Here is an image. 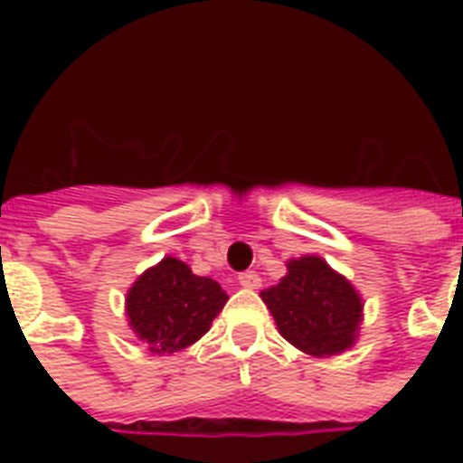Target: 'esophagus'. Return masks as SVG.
Here are the masks:
<instances>
[{"label": "esophagus", "mask_w": 463, "mask_h": 463, "mask_svg": "<svg viewBox=\"0 0 463 463\" xmlns=\"http://www.w3.org/2000/svg\"><path fill=\"white\" fill-rule=\"evenodd\" d=\"M238 283L240 286H242V288H260L261 286V279L257 274H254V271H245V274H240L238 276Z\"/></svg>", "instance_id": "34e87169"}]
</instances>
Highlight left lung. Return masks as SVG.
I'll list each match as a JSON object with an SVG mask.
<instances>
[{"instance_id":"obj_1","label":"left lung","mask_w":463,"mask_h":463,"mask_svg":"<svg viewBox=\"0 0 463 463\" xmlns=\"http://www.w3.org/2000/svg\"><path fill=\"white\" fill-rule=\"evenodd\" d=\"M288 274L260 296L281 336L312 358H331L355 345L363 298L344 274L317 254L286 261Z\"/></svg>"}]
</instances>
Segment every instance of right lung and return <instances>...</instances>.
Wrapping results in <instances>:
<instances>
[{"label": "right lung", "mask_w": 463, "mask_h": 463, "mask_svg": "<svg viewBox=\"0 0 463 463\" xmlns=\"http://www.w3.org/2000/svg\"><path fill=\"white\" fill-rule=\"evenodd\" d=\"M225 303L228 293L221 283L192 274L177 257H163L127 290L125 315L146 351L170 355L196 344Z\"/></svg>", "instance_id": "right-lung-1"}]
</instances>
